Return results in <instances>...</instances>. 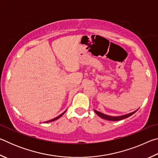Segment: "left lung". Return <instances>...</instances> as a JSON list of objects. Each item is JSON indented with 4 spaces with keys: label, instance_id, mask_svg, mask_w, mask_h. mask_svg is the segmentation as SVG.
I'll return each mask as SVG.
<instances>
[{
    "label": "left lung",
    "instance_id": "obj_1",
    "mask_svg": "<svg viewBox=\"0 0 158 158\" xmlns=\"http://www.w3.org/2000/svg\"><path fill=\"white\" fill-rule=\"evenodd\" d=\"M137 110H138V109H137ZM137 110L133 111V112H132V113L127 114H125V115H122V116H109V115H106V114L101 113V112H100V111H98L97 110H95V109H94V111L95 112L96 114H97L98 116H100V118H102L105 119V120H108V121H120V120H123V119H124V118H126L130 117V116H132V114H135V112L137 111Z\"/></svg>",
    "mask_w": 158,
    "mask_h": 158
}]
</instances>
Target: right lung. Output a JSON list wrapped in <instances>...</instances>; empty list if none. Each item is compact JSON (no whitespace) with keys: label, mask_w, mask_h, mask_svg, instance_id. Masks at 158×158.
<instances>
[{"label":"right lung","mask_w":158,"mask_h":158,"mask_svg":"<svg viewBox=\"0 0 158 158\" xmlns=\"http://www.w3.org/2000/svg\"><path fill=\"white\" fill-rule=\"evenodd\" d=\"M65 111H66V110H65V111H64L63 114H61L60 115H59V116H57V117H56V118H53V119H52V120H50V121H46V122H44V123H49V122H52V121H56V120H57V119H58V118H60V117H61V116H63V115L64 114H65Z\"/></svg>","instance_id":"obj_1"}]
</instances>
